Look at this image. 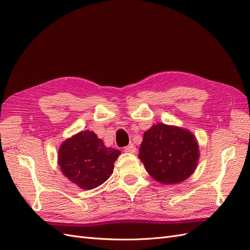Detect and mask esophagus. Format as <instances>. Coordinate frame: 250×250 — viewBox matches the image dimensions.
Segmentation results:
<instances>
[{
	"instance_id": "obj_1",
	"label": "esophagus",
	"mask_w": 250,
	"mask_h": 250,
	"mask_svg": "<svg viewBox=\"0 0 250 250\" xmlns=\"http://www.w3.org/2000/svg\"><path fill=\"white\" fill-rule=\"evenodd\" d=\"M124 151H125V153H135V152H136V146H135L133 144H131V145H129V146H125Z\"/></svg>"
}]
</instances>
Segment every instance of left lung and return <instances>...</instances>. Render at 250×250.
Returning <instances> with one entry per match:
<instances>
[{
	"instance_id": "1",
	"label": "left lung",
	"mask_w": 250,
	"mask_h": 250,
	"mask_svg": "<svg viewBox=\"0 0 250 250\" xmlns=\"http://www.w3.org/2000/svg\"><path fill=\"white\" fill-rule=\"evenodd\" d=\"M139 159L156 181L179 183L196 169L199 146L188 131L158 124L145 133Z\"/></svg>"
}]
</instances>
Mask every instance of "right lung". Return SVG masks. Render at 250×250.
Segmentation results:
<instances>
[{"label":"right lung","instance_id":"obj_1","mask_svg":"<svg viewBox=\"0 0 250 250\" xmlns=\"http://www.w3.org/2000/svg\"><path fill=\"white\" fill-rule=\"evenodd\" d=\"M119 155L118 149L105 147L95 133L84 131L62 142L59 166L70 181L88 190L109 179Z\"/></svg>","mask_w":250,"mask_h":250}]
</instances>
